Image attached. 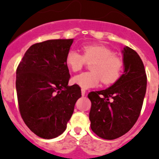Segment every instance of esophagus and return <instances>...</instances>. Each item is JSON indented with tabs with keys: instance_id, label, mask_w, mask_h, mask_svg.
Listing matches in <instances>:
<instances>
[{
	"instance_id": "34e87169",
	"label": "esophagus",
	"mask_w": 159,
	"mask_h": 159,
	"mask_svg": "<svg viewBox=\"0 0 159 159\" xmlns=\"http://www.w3.org/2000/svg\"><path fill=\"white\" fill-rule=\"evenodd\" d=\"M81 94H82L83 96H84V95H85V94H86V90L84 89V88H82V89H81Z\"/></svg>"
}]
</instances>
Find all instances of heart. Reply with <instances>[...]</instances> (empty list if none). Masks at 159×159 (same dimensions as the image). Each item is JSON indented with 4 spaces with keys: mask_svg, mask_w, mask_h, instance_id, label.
<instances>
[{
    "mask_svg": "<svg viewBox=\"0 0 159 159\" xmlns=\"http://www.w3.org/2000/svg\"><path fill=\"white\" fill-rule=\"evenodd\" d=\"M66 64L72 71H78L86 63H91V71L75 75L72 82L84 89L96 87L99 81L105 85L116 83L120 78L123 63L111 49L102 45L90 44L83 47V55L70 49L66 55Z\"/></svg>",
    "mask_w": 159,
    "mask_h": 159,
    "instance_id": "1",
    "label": "heart"
}]
</instances>
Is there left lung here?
Masks as SVG:
<instances>
[{
    "mask_svg": "<svg viewBox=\"0 0 159 159\" xmlns=\"http://www.w3.org/2000/svg\"><path fill=\"white\" fill-rule=\"evenodd\" d=\"M124 73L110 88L91 92V128L99 137L116 139L128 132L139 117L147 90V74L134 50H123Z\"/></svg>",
    "mask_w": 159,
    "mask_h": 159,
    "instance_id": "obj_1",
    "label": "left lung"
}]
</instances>
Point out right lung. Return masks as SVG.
Wrapping results in <instances>:
<instances>
[{
  "label": "right lung",
  "mask_w": 159,
  "mask_h": 159,
  "mask_svg": "<svg viewBox=\"0 0 159 159\" xmlns=\"http://www.w3.org/2000/svg\"><path fill=\"white\" fill-rule=\"evenodd\" d=\"M73 39L32 44L16 68V88L21 118L35 134L45 139L65 130L81 97L80 86H68L66 55Z\"/></svg>",
  "instance_id": "1"
}]
</instances>
